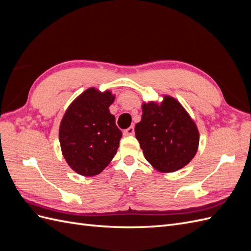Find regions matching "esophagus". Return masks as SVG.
<instances>
[{
  "instance_id": "esophagus-1",
  "label": "esophagus",
  "mask_w": 251,
  "mask_h": 251,
  "mask_svg": "<svg viewBox=\"0 0 251 251\" xmlns=\"http://www.w3.org/2000/svg\"><path fill=\"white\" fill-rule=\"evenodd\" d=\"M134 132H135L134 126H130V127H127L126 130L124 131V135L125 136H132V135H134Z\"/></svg>"
}]
</instances>
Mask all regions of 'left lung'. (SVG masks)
Wrapping results in <instances>:
<instances>
[{"label":"left lung","instance_id":"1","mask_svg":"<svg viewBox=\"0 0 251 251\" xmlns=\"http://www.w3.org/2000/svg\"><path fill=\"white\" fill-rule=\"evenodd\" d=\"M142 112L135 135L147 160L164 173L188 164L198 150L199 132L182 105L165 96L160 105L144 103Z\"/></svg>","mask_w":251,"mask_h":251}]
</instances>
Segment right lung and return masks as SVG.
Here are the masks:
<instances>
[{"mask_svg":"<svg viewBox=\"0 0 251 251\" xmlns=\"http://www.w3.org/2000/svg\"><path fill=\"white\" fill-rule=\"evenodd\" d=\"M114 100L109 91L88 89L70 104L60 123L63 155L82 176L100 174L117 153L123 133L109 111Z\"/></svg>","mask_w":251,"mask_h":251,"instance_id":"1","label":"right lung"}]
</instances>
